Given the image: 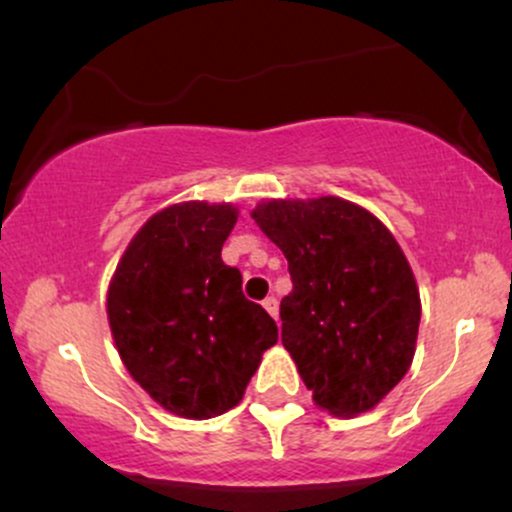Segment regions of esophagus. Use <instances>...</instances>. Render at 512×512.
<instances>
[{
  "mask_svg": "<svg viewBox=\"0 0 512 512\" xmlns=\"http://www.w3.org/2000/svg\"><path fill=\"white\" fill-rule=\"evenodd\" d=\"M262 305H264V310H267V313L274 317V320H279V301H276L274 296H267V298H264Z\"/></svg>",
  "mask_w": 512,
  "mask_h": 512,
  "instance_id": "34e87169",
  "label": "esophagus"
}]
</instances>
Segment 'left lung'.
Here are the masks:
<instances>
[{
  "label": "left lung",
  "instance_id": "left-lung-1",
  "mask_svg": "<svg viewBox=\"0 0 512 512\" xmlns=\"http://www.w3.org/2000/svg\"><path fill=\"white\" fill-rule=\"evenodd\" d=\"M252 219L289 260L281 342L313 402L334 416L373 409L409 370L421 320L395 236L342 197L269 199Z\"/></svg>",
  "mask_w": 512,
  "mask_h": 512
}]
</instances>
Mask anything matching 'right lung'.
I'll use <instances>...</instances> for the list:
<instances>
[{"label": "right lung", "mask_w": 512, "mask_h": 512, "mask_svg": "<svg viewBox=\"0 0 512 512\" xmlns=\"http://www.w3.org/2000/svg\"><path fill=\"white\" fill-rule=\"evenodd\" d=\"M238 221L233 204L180 202L129 240L108 289L122 363L156 404L182 419L233 409L276 344V322L243 296L221 260Z\"/></svg>", "instance_id": "1"}]
</instances>
